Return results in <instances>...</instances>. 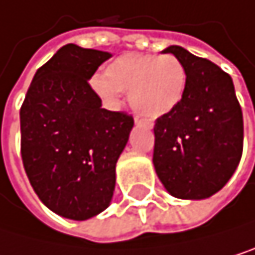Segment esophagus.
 <instances>
[{"label": "esophagus", "instance_id": "obj_1", "mask_svg": "<svg viewBox=\"0 0 255 255\" xmlns=\"http://www.w3.org/2000/svg\"><path fill=\"white\" fill-rule=\"evenodd\" d=\"M135 125H139V126H146V128H152V125H150V123H147V122H143V120H138V119H135Z\"/></svg>", "mask_w": 255, "mask_h": 255}]
</instances>
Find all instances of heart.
Returning a JSON list of instances; mask_svg holds the SVG:
<instances>
[{"label": "heart", "mask_w": 255, "mask_h": 255, "mask_svg": "<svg viewBox=\"0 0 255 255\" xmlns=\"http://www.w3.org/2000/svg\"><path fill=\"white\" fill-rule=\"evenodd\" d=\"M93 91L111 108H119L122 93L130 106L147 120L167 116L182 102L187 70L172 54L125 53L114 59L105 74L91 79Z\"/></svg>", "instance_id": "obj_1"}]
</instances>
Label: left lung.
Instances as JSON below:
<instances>
[{"instance_id": "1", "label": "left lung", "mask_w": 255, "mask_h": 255, "mask_svg": "<svg viewBox=\"0 0 255 255\" xmlns=\"http://www.w3.org/2000/svg\"><path fill=\"white\" fill-rule=\"evenodd\" d=\"M172 53L187 70L182 102L155 122V172L179 199H207L236 172L244 149V117L233 79L179 45Z\"/></svg>"}]
</instances>
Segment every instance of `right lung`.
I'll return each mask as SVG.
<instances>
[{"instance_id":"obj_1","label":"right lung","mask_w":255,"mask_h":255,"mask_svg":"<svg viewBox=\"0 0 255 255\" xmlns=\"http://www.w3.org/2000/svg\"><path fill=\"white\" fill-rule=\"evenodd\" d=\"M112 54L63 45L36 71L21 106V156L42 204L73 221L111 204L116 164L133 128L132 116L102 108L88 83Z\"/></svg>"}]
</instances>
